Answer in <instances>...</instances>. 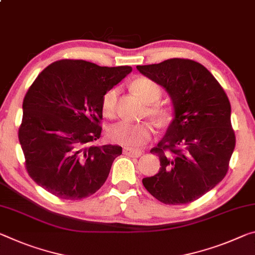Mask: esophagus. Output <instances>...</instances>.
I'll use <instances>...</instances> for the list:
<instances>
[{
  "mask_svg": "<svg viewBox=\"0 0 255 255\" xmlns=\"http://www.w3.org/2000/svg\"><path fill=\"white\" fill-rule=\"evenodd\" d=\"M124 153L126 155L131 156V157H138V156L142 155V151H140V149H134V148H130V147H125Z\"/></svg>",
  "mask_w": 255,
  "mask_h": 255,
  "instance_id": "obj_1",
  "label": "esophagus"
}]
</instances>
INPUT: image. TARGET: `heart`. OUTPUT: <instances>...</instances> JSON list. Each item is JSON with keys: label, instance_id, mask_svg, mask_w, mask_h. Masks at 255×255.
<instances>
[{"label": "heart", "instance_id": "obj_1", "mask_svg": "<svg viewBox=\"0 0 255 255\" xmlns=\"http://www.w3.org/2000/svg\"><path fill=\"white\" fill-rule=\"evenodd\" d=\"M132 91L140 96L145 103L149 104L147 113L156 124L164 126L173 118V111L170 107L155 103L162 95V88L159 84L153 82L146 77H138L131 83ZM118 88L113 87L104 93L102 98V111L108 118H113L116 115L117 100H118ZM155 134V129L149 121L131 123V121H120L113 125L109 130V136L113 142L127 147L144 146Z\"/></svg>", "mask_w": 255, "mask_h": 255}]
</instances>
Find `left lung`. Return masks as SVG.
I'll list each match as a JSON object with an SVG mask.
<instances>
[{
    "mask_svg": "<svg viewBox=\"0 0 255 255\" xmlns=\"http://www.w3.org/2000/svg\"><path fill=\"white\" fill-rule=\"evenodd\" d=\"M140 74L168 92L175 118L151 149L160 159L144 187L164 204H186L217 186L228 171L235 148L230 102L207 68L188 59L137 66Z\"/></svg>",
    "mask_w": 255,
    "mask_h": 255,
    "instance_id": "8db88e82",
    "label": "left lung"
}]
</instances>
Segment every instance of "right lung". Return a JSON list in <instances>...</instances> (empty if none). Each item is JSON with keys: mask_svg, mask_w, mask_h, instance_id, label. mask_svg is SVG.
Segmentation results:
<instances>
[{"mask_svg": "<svg viewBox=\"0 0 255 255\" xmlns=\"http://www.w3.org/2000/svg\"><path fill=\"white\" fill-rule=\"evenodd\" d=\"M131 70L64 59L37 76L23 99L18 132L36 184L64 200H82L102 187L123 153L118 145L92 144L102 131V98Z\"/></svg>", "mask_w": 255, "mask_h": 255, "instance_id": "add662e5", "label": "right lung"}]
</instances>
